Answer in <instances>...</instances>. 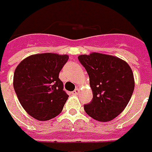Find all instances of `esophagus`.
I'll return each mask as SVG.
<instances>
[{"instance_id":"esophagus-1","label":"esophagus","mask_w":152,"mask_h":152,"mask_svg":"<svg viewBox=\"0 0 152 152\" xmlns=\"http://www.w3.org/2000/svg\"><path fill=\"white\" fill-rule=\"evenodd\" d=\"M79 92H80V89H79L78 87H76V89H75V91H72V94H73V95H75V96H77V95L79 94Z\"/></svg>"}]
</instances>
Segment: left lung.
Here are the masks:
<instances>
[{"label": "left lung", "instance_id": "8db88e82", "mask_svg": "<svg viewBox=\"0 0 152 152\" xmlns=\"http://www.w3.org/2000/svg\"><path fill=\"white\" fill-rule=\"evenodd\" d=\"M78 60L89 76L93 99L84 106L85 111L99 121H109L127 106L135 87L130 66L109 55H80Z\"/></svg>", "mask_w": 152, "mask_h": 152}]
</instances>
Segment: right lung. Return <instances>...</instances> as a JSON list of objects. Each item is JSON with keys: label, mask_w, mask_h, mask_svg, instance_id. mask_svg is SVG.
<instances>
[{"label": "right lung", "mask_w": 152, "mask_h": 152, "mask_svg": "<svg viewBox=\"0 0 152 152\" xmlns=\"http://www.w3.org/2000/svg\"><path fill=\"white\" fill-rule=\"evenodd\" d=\"M68 58L53 53L32 55L15 68V92L25 111L35 119L48 121L62 111L69 96L59 73Z\"/></svg>", "instance_id": "add662e5"}]
</instances>
